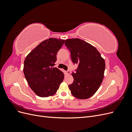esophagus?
I'll list each match as a JSON object with an SVG mask.
<instances>
[{"instance_id": "1", "label": "esophagus", "mask_w": 132, "mask_h": 132, "mask_svg": "<svg viewBox=\"0 0 132 132\" xmlns=\"http://www.w3.org/2000/svg\"><path fill=\"white\" fill-rule=\"evenodd\" d=\"M66 73H67V75H69V74H70V70H68V71H67Z\"/></svg>"}]
</instances>
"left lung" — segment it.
<instances>
[{
    "instance_id": "left-lung-1",
    "label": "left lung",
    "mask_w": 132,
    "mask_h": 132,
    "mask_svg": "<svg viewBox=\"0 0 132 132\" xmlns=\"http://www.w3.org/2000/svg\"><path fill=\"white\" fill-rule=\"evenodd\" d=\"M71 59L78 67L73 72L74 81L68 87L73 96L87 99L93 96L104 77L105 62L96 48L79 38L67 39L65 42Z\"/></svg>"
}]
</instances>
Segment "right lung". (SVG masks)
<instances>
[{
  "label": "right lung",
  "instance_id": "add662e5",
  "mask_svg": "<svg viewBox=\"0 0 132 132\" xmlns=\"http://www.w3.org/2000/svg\"><path fill=\"white\" fill-rule=\"evenodd\" d=\"M64 41L55 38L46 39L25 59L23 69L25 77L32 90L39 97L54 95L63 81L64 74L54 65L57 52Z\"/></svg>",
  "mask_w": 132,
  "mask_h": 132
}]
</instances>
